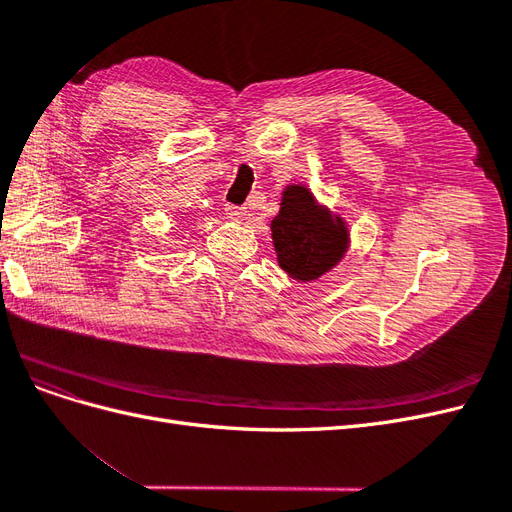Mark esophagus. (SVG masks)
<instances>
[{
	"label": "esophagus",
	"mask_w": 512,
	"mask_h": 512,
	"mask_svg": "<svg viewBox=\"0 0 512 512\" xmlns=\"http://www.w3.org/2000/svg\"><path fill=\"white\" fill-rule=\"evenodd\" d=\"M224 213H226V218L230 222H241V220H245L247 209L245 207H237V205H226Z\"/></svg>",
	"instance_id": "34e87169"
}]
</instances>
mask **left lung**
Here are the masks:
<instances>
[{
	"label": "left lung",
	"mask_w": 512,
	"mask_h": 512,
	"mask_svg": "<svg viewBox=\"0 0 512 512\" xmlns=\"http://www.w3.org/2000/svg\"><path fill=\"white\" fill-rule=\"evenodd\" d=\"M271 232L280 267L303 282L316 280L335 267L348 245L344 222L320 209L303 185H288Z\"/></svg>",
	"instance_id": "obj_1"
}]
</instances>
